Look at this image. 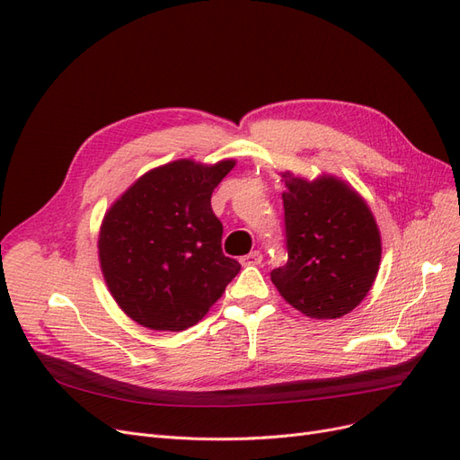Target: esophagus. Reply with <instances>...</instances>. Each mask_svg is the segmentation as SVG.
<instances>
[{
	"instance_id": "obj_1",
	"label": "esophagus",
	"mask_w": 460,
	"mask_h": 460,
	"mask_svg": "<svg viewBox=\"0 0 460 460\" xmlns=\"http://www.w3.org/2000/svg\"><path fill=\"white\" fill-rule=\"evenodd\" d=\"M261 261H262V255L259 252H252L249 255L240 259V262L243 264V267H255V264H261Z\"/></svg>"
}]
</instances>
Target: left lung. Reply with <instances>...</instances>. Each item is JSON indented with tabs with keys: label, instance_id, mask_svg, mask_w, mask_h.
Wrapping results in <instances>:
<instances>
[{
	"label": "left lung",
	"instance_id": "left-lung-1",
	"mask_svg": "<svg viewBox=\"0 0 460 460\" xmlns=\"http://www.w3.org/2000/svg\"><path fill=\"white\" fill-rule=\"evenodd\" d=\"M284 267L270 280L291 307L316 320L351 313L367 297L382 259V238L367 201L343 180L282 172Z\"/></svg>",
	"mask_w": 460,
	"mask_h": 460
}]
</instances>
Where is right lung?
<instances>
[{"mask_svg":"<svg viewBox=\"0 0 460 460\" xmlns=\"http://www.w3.org/2000/svg\"><path fill=\"white\" fill-rule=\"evenodd\" d=\"M235 161L178 159L151 169L109 207L100 264L119 307L149 330L182 332L222 297L240 262L222 253L211 196Z\"/></svg>","mask_w":460,"mask_h":460,"instance_id":"right-lung-1","label":"right lung"}]
</instances>
